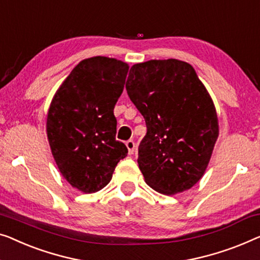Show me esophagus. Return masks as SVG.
Here are the masks:
<instances>
[{
    "label": "esophagus",
    "instance_id": "obj_1",
    "mask_svg": "<svg viewBox=\"0 0 260 260\" xmlns=\"http://www.w3.org/2000/svg\"><path fill=\"white\" fill-rule=\"evenodd\" d=\"M126 148H127V151H129L130 155H133L134 151H135V148H136V145H135V142L133 141V139H130V141H127L125 143Z\"/></svg>",
    "mask_w": 260,
    "mask_h": 260
}]
</instances>
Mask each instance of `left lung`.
Instances as JSON below:
<instances>
[{"label":"left lung","mask_w":260,"mask_h":260,"mask_svg":"<svg viewBox=\"0 0 260 260\" xmlns=\"http://www.w3.org/2000/svg\"><path fill=\"white\" fill-rule=\"evenodd\" d=\"M125 88L146 124L137 159L145 183L163 194L191 189L219 133L216 108L192 66L175 58L137 63Z\"/></svg>","instance_id":"8db88e82"}]
</instances>
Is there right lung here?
Listing matches in <instances>:
<instances>
[{"mask_svg":"<svg viewBox=\"0 0 260 260\" xmlns=\"http://www.w3.org/2000/svg\"><path fill=\"white\" fill-rule=\"evenodd\" d=\"M129 66L116 58H86L74 68L51 101L47 135L62 176L82 192L102 190L127 149L116 141L114 108Z\"/></svg>","mask_w":260,"mask_h":260,"instance_id":"obj_1","label":"right lung"}]
</instances>
